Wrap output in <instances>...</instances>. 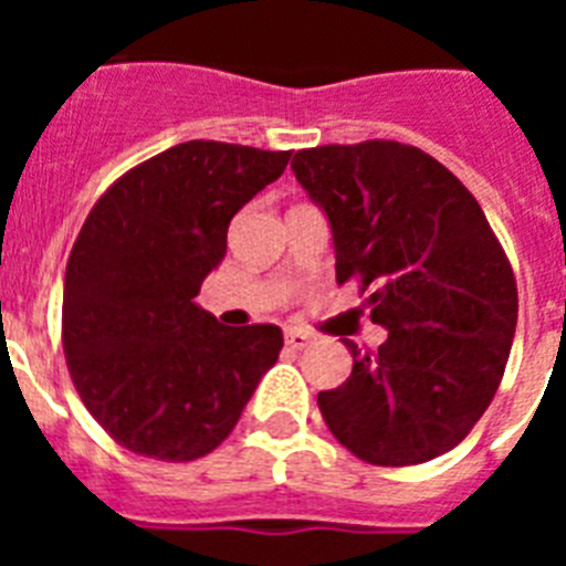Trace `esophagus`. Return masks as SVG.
Wrapping results in <instances>:
<instances>
[{
	"mask_svg": "<svg viewBox=\"0 0 566 566\" xmlns=\"http://www.w3.org/2000/svg\"><path fill=\"white\" fill-rule=\"evenodd\" d=\"M308 343H312V337L306 332H300V328H289L286 332V345L294 348V352H303Z\"/></svg>",
	"mask_w": 566,
	"mask_h": 566,
	"instance_id": "1",
	"label": "esophagus"
}]
</instances>
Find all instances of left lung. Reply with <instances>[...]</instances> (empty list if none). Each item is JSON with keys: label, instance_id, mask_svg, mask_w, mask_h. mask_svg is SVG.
<instances>
[{"label": "left lung", "instance_id": "8db88e82", "mask_svg": "<svg viewBox=\"0 0 566 566\" xmlns=\"http://www.w3.org/2000/svg\"><path fill=\"white\" fill-rule=\"evenodd\" d=\"M334 234L337 283L357 280L379 352L317 405L357 459L405 468L457 448L499 391L518 292L482 207L448 167L399 142L326 144L292 161Z\"/></svg>", "mask_w": 566, "mask_h": 566}]
</instances>
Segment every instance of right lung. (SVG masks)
I'll return each instance as SVG.
<instances>
[{
	"label": "right lung",
	"mask_w": 566,
	"mask_h": 566,
	"mask_svg": "<svg viewBox=\"0 0 566 566\" xmlns=\"http://www.w3.org/2000/svg\"><path fill=\"white\" fill-rule=\"evenodd\" d=\"M289 158V149L175 144L90 209L64 274V359L84 408L127 451L207 457L277 363V326L227 328L195 297L227 254L229 221Z\"/></svg>",
	"instance_id": "obj_1"
}]
</instances>
